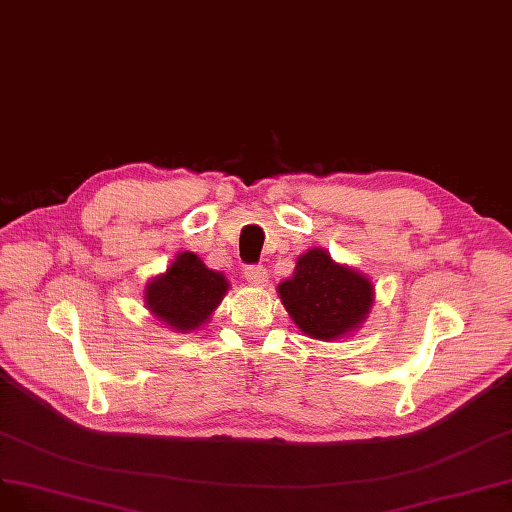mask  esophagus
<instances>
[{"label": "esophagus", "mask_w": 512, "mask_h": 512, "mask_svg": "<svg viewBox=\"0 0 512 512\" xmlns=\"http://www.w3.org/2000/svg\"><path fill=\"white\" fill-rule=\"evenodd\" d=\"M244 278L255 287H263L268 283V270L263 266H249L244 270Z\"/></svg>", "instance_id": "obj_1"}]
</instances>
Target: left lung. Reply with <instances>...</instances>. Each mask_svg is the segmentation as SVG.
I'll return each mask as SVG.
<instances>
[{
	"label": "left lung",
	"mask_w": 512,
	"mask_h": 512,
	"mask_svg": "<svg viewBox=\"0 0 512 512\" xmlns=\"http://www.w3.org/2000/svg\"><path fill=\"white\" fill-rule=\"evenodd\" d=\"M280 302L304 336L334 342L366 323L374 304L372 280L312 246L295 261V270L276 287Z\"/></svg>",
	"instance_id": "1"
}]
</instances>
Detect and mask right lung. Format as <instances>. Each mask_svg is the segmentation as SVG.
Returning <instances> with one entry per match:
<instances>
[{
    "label": "right lung",
    "mask_w": 512,
    "mask_h": 512,
    "mask_svg": "<svg viewBox=\"0 0 512 512\" xmlns=\"http://www.w3.org/2000/svg\"><path fill=\"white\" fill-rule=\"evenodd\" d=\"M229 291L223 272L206 268V263L191 251L178 253L166 272L148 280L144 287V306L172 332L191 334L210 321L214 310Z\"/></svg>",
    "instance_id": "add662e5"
}]
</instances>
